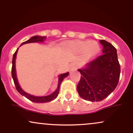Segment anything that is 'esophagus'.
<instances>
[{
	"label": "esophagus",
	"instance_id": "obj_1",
	"mask_svg": "<svg viewBox=\"0 0 133 133\" xmlns=\"http://www.w3.org/2000/svg\"><path fill=\"white\" fill-rule=\"evenodd\" d=\"M77 68V64L75 62H73V63L71 64V70H74Z\"/></svg>",
	"mask_w": 133,
	"mask_h": 133
}]
</instances>
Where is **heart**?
Here are the masks:
<instances>
[{
	"label": "heart",
	"mask_w": 133,
	"mask_h": 133,
	"mask_svg": "<svg viewBox=\"0 0 133 133\" xmlns=\"http://www.w3.org/2000/svg\"><path fill=\"white\" fill-rule=\"evenodd\" d=\"M68 48L74 52L81 54L84 60H88L98 54L100 51L99 44L96 41H78L69 42L68 44Z\"/></svg>",
	"instance_id": "1"
}]
</instances>
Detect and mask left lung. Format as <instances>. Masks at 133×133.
<instances>
[{"instance_id": "left-lung-1", "label": "left lung", "mask_w": 133, "mask_h": 133, "mask_svg": "<svg viewBox=\"0 0 133 133\" xmlns=\"http://www.w3.org/2000/svg\"><path fill=\"white\" fill-rule=\"evenodd\" d=\"M102 53L89 63L86 68L78 69L81 79L77 86L79 96L90 101H101L116 88L121 68L116 49L109 42L100 40Z\"/></svg>"}]
</instances>
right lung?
Instances as JSON below:
<instances>
[{
	"instance_id": "obj_1",
	"label": "right lung",
	"mask_w": 133,
	"mask_h": 133,
	"mask_svg": "<svg viewBox=\"0 0 133 133\" xmlns=\"http://www.w3.org/2000/svg\"><path fill=\"white\" fill-rule=\"evenodd\" d=\"M46 39L45 36L42 37V36H34V37H31L30 39H29L28 41H25V42H22L21 44V45L27 43H30V42H43V41ZM17 50L15 52V53L13 55V58H12V77L14 82V84L16 86V88L17 91L19 92L21 95L25 96L26 98L29 99L31 101L34 102V103H47V102H50L51 101L55 99L56 97H57L58 94L59 92V88H60V85L61 82L63 81V79L66 77L67 76H68L69 72L65 73V74H62L61 75L59 76V83H58V86L57 89L54 92H53L52 94H50V95L47 96H43V97H37V96H34L30 94H27L25 92H24L23 90L21 89V87L19 85L18 83L17 79L16 77V67H15V61H16V54L17 52Z\"/></svg>"
}]
</instances>
